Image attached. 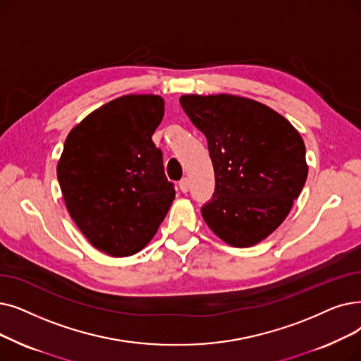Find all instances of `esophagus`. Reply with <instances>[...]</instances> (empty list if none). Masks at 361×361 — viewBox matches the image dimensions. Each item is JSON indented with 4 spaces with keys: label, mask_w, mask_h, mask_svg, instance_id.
Returning a JSON list of instances; mask_svg holds the SVG:
<instances>
[{
    "label": "esophagus",
    "mask_w": 361,
    "mask_h": 361,
    "mask_svg": "<svg viewBox=\"0 0 361 361\" xmlns=\"http://www.w3.org/2000/svg\"><path fill=\"white\" fill-rule=\"evenodd\" d=\"M178 185H180V190H181L183 193H187V192H189V189H190V181L187 180V178H183Z\"/></svg>",
    "instance_id": "esophagus-1"
}]
</instances>
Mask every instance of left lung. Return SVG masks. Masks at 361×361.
<instances>
[{
	"label": "left lung",
	"instance_id": "1",
	"mask_svg": "<svg viewBox=\"0 0 361 361\" xmlns=\"http://www.w3.org/2000/svg\"><path fill=\"white\" fill-rule=\"evenodd\" d=\"M180 104L205 134L214 165L203 219L230 246L259 243L285 221L305 184L301 134L271 107L233 94H184Z\"/></svg>",
	"mask_w": 361,
	"mask_h": 361
}]
</instances>
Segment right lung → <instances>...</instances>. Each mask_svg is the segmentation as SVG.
I'll use <instances>...</instances> for the list:
<instances>
[{"label": "right lung", "mask_w": 361, "mask_h": 361, "mask_svg": "<svg viewBox=\"0 0 361 361\" xmlns=\"http://www.w3.org/2000/svg\"><path fill=\"white\" fill-rule=\"evenodd\" d=\"M165 112L154 94H128L96 109L66 137L57 164L65 205L87 240L111 257L142 250L176 197L152 142Z\"/></svg>", "instance_id": "obj_1"}]
</instances>
